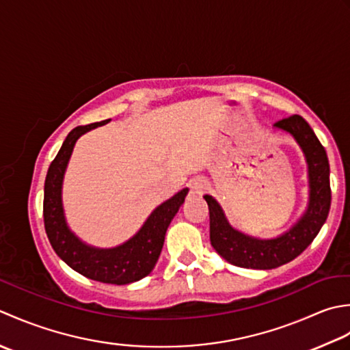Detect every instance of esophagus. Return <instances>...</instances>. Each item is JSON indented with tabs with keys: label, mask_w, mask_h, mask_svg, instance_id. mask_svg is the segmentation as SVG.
<instances>
[{
	"label": "esophagus",
	"mask_w": 350,
	"mask_h": 350,
	"mask_svg": "<svg viewBox=\"0 0 350 350\" xmlns=\"http://www.w3.org/2000/svg\"><path fill=\"white\" fill-rule=\"evenodd\" d=\"M208 185L210 184L205 180V178L198 176V178H195V180H191L190 187L195 195H202V193H205V190L208 189Z\"/></svg>",
	"instance_id": "34e87169"
}]
</instances>
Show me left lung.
Segmentation results:
<instances>
[{"instance_id":"obj_1","label":"left lung","mask_w":350,"mask_h":350,"mask_svg":"<svg viewBox=\"0 0 350 350\" xmlns=\"http://www.w3.org/2000/svg\"><path fill=\"white\" fill-rule=\"evenodd\" d=\"M273 126L293 135L305 154L310 183L308 206L304 216L280 237L255 239L232 228L216 199L205 195L210 210L211 246L222 258L239 267L267 270L295 260L316 239L329 213V161L317 135L299 115L278 120Z\"/></svg>"}]
</instances>
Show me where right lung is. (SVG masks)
<instances>
[{"mask_svg": "<svg viewBox=\"0 0 350 350\" xmlns=\"http://www.w3.org/2000/svg\"><path fill=\"white\" fill-rule=\"evenodd\" d=\"M107 122L109 119L77 126L63 142L46 174L44 222L49 243L70 269L89 280L125 285L139 281L152 272L165 243L167 226L180 210L189 189H183L166 202L157 206L139 232L125 243L110 249H99L83 243L66 224L62 204L63 176L78 137Z\"/></svg>", "mask_w": 350, "mask_h": 350, "instance_id": "right-lung-1", "label": "right lung"}]
</instances>
